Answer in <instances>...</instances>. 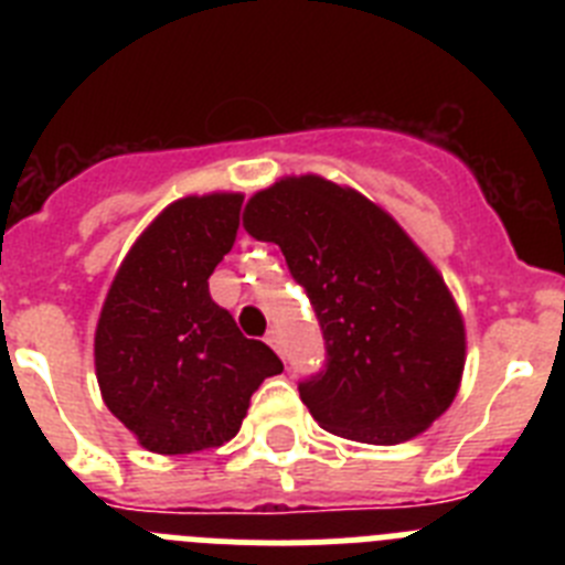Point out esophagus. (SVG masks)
<instances>
[{"mask_svg":"<svg viewBox=\"0 0 565 565\" xmlns=\"http://www.w3.org/2000/svg\"><path fill=\"white\" fill-rule=\"evenodd\" d=\"M266 342L271 344L274 351L282 353V344H279V333H277V331H268V333H266Z\"/></svg>","mask_w":565,"mask_h":565,"instance_id":"obj_1","label":"esophagus"}]
</instances>
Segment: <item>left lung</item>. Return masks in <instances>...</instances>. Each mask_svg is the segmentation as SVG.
Returning <instances> with one entry per match:
<instances>
[{"label": "left lung", "mask_w": 565, "mask_h": 565, "mask_svg": "<svg viewBox=\"0 0 565 565\" xmlns=\"http://www.w3.org/2000/svg\"><path fill=\"white\" fill-rule=\"evenodd\" d=\"M243 226L277 243L311 299L326 367L299 382V398L322 430L402 444L450 407L467 356L461 311L391 214L356 189L299 174L254 194Z\"/></svg>", "instance_id": "8db88e82"}]
</instances>
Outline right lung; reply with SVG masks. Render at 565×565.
I'll return each mask as SVG.
<instances>
[{
    "instance_id": "right-lung-1",
    "label": "right lung",
    "mask_w": 565,
    "mask_h": 565,
    "mask_svg": "<svg viewBox=\"0 0 565 565\" xmlns=\"http://www.w3.org/2000/svg\"><path fill=\"white\" fill-rule=\"evenodd\" d=\"M243 194H189L135 239L104 299L96 376L104 404L161 456L221 447L237 436L252 393L282 373L277 353L246 339L209 294L232 252Z\"/></svg>"
}]
</instances>
